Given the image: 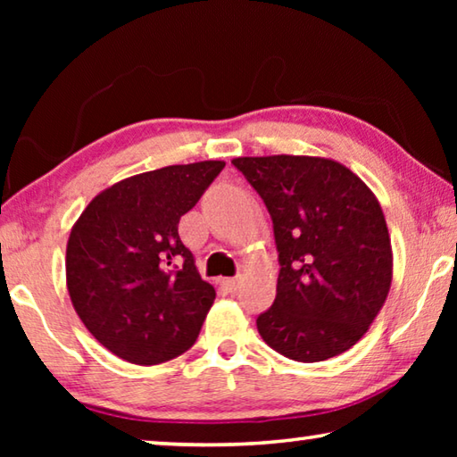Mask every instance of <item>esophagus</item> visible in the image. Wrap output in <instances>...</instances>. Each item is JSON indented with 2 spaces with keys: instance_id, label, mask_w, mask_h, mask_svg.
Segmentation results:
<instances>
[{
  "instance_id": "esophagus-1",
  "label": "esophagus",
  "mask_w": 457,
  "mask_h": 457,
  "mask_svg": "<svg viewBox=\"0 0 457 457\" xmlns=\"http://www.w3.org/2000/svg\"><path fill=\"white\" fill-rule=\"evenodd\" d=\"M223 286H226L229 292H236L237 286H239V280H237V278H226V280H223Z\"/></svg>"
}]
</instances>
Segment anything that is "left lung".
Instances as JSON below:
<instances>
[{"label":"left lung","instance_id":"8db88e82","mask_svg":"<svg viewBox=\"0 0 457 457\" xmlns=\"http://www.w3.org/2000/svg\"><path fill=\"white\" fill-rule=\"evenodd\" d=\"M264 199L280 274L258 332L284 357L319 362L359 343L393 280L381 204L349 167L327 157L270 154L231 161Z\"/></svg>","mask_w":457,"mask_h":457}]
</instances>
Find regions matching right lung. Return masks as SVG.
I'll return each instance as SVG.
<instances>
[{"mask_svg": "<svg viewBox=\"0 0 457 457\" xmlns=\"http://www.w3.org/2000/svg\"><path fill=\"white\" fill-rule=\"evenodd\" d=\"M223 167L199 161L127 177L72 226L68 294L90 335L119 359L159 365L195 343L215 290L177 228Z\"/></svg>", "mask_w": 457, "mask_h": 457, "instance_id": "1", "label": "right lung"}]
</instances>
